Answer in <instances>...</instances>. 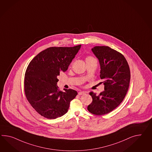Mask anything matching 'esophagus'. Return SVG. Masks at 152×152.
I'll list each match as a JSON object with an SVG mask.
<instances>
[{
  "mask_svg": "<svg viewBox=\"0 0 152 152\" xmlns=\"http://www.w3.org/2000/svg\"><path fill=\"white\" fill-rule=\"evenodd\" d=\"M85 94H86V93L84 91H80V92L78 93V95H84Z\"/></svg>",
  "mask_w": 152,
  "mask_h": 152,
  "instance_id": "34e87169",
  "label": "esophagus"
}]
</instances>
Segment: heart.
<instances>
[{
    "label": "heart",
    "instance_id": "1",
    "mask_svg": "<svg viewBox=\"0 0 152 152\" xmlns=\"http://www.w3.org/2000/svg\"><path fill=\"white\" fill-rule=\"evenodd\" d=\"M94 60H96L92 56H88L86 58V62H88V61H94Z\"/></svg>",
    "mask_w": 152,
    "mask_h": 152
}]
</instances>
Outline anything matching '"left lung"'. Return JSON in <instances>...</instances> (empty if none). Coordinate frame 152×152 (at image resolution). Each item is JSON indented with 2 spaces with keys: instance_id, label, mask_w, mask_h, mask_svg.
Segmentation results:
<instances>
[{
  "instance_id": "obj_1",
  "label": "left lung",
  "mask_w": 152,
  "mask_h": 152,
  "mask_svg": "<svg viewBox=\"0 0 152 152\" xmlns=\"http://www.w3.org/2000/svg\"><path fill=\"white\" fill-rule=\"evenodd\" d=\"M100 64V77L104 82V91L93 99L88 110L100 116L111 112L124 100L129 89L131 73L129 64L124 55L109 46H95L91 49Z\"/></svg>"
}]
</instances>
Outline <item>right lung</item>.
<instances>
[{
    "label": "right lung",
    "mask_w": 152,
    "mask_h": 152,
    "mask_svg": "<svg viewBox=\"0 0 152 152\" xmlns=\"http://www.w3.org/2000/svg\"><path fill=\"white\" fill-rule=\"evenodd\" d=\"M81 45L71 47H51L31 60L24 78L25 96L31 106L42 116L55 119L66 114L70 102L77 95L74 90L61 91L57 76L66 72Z\"/></svg>",
    "instance_id": "add662e5"
}]
</instances>
